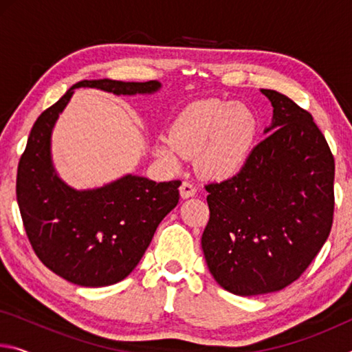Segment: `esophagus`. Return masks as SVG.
<instances>
[{"label": "esophagus", "mask_w": 352, "mask_h": 352, "mask_svg": "<svg viewBox=\"0 0 352 352\" xmlns=\"http://www.w3.org/2000/svg\"><path fill=\"white\" fill-rule=\"evenodd\" d=\"M195 192H197V189H195L190 183L183 182V183L180 184V195H182V199L194 197Z\"/></svg>", "instance_id": "1"}]
</instances>
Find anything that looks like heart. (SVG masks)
<instances>
[{"mask_svg": "<svg viewBox=\"0 0 352 352\" xmlns=\"http://www.w3.org/2000/svg\"><path fill=\"white\" fill-rule=\"evenodd\" d=\"M259 135V118L245 104L205 99L188 105L160 138L157 155L169 168L195 157V168L211 180H226L247 164Z\"/></svg>", "mask_w": 352, "mask_h": 352, "instance_id": "obj_1", "label": "heart"}]
</instances>
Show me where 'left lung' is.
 <instances>
[{"label": "left lung", "mask_w": 352, "mask_h": 352, "mask_svg": "<svg viewBox=\"0 0 352 352\" xmlns=\"http://www.w3.org/2000/svg\"><path fill=\"white\" fill-rule=\"evenodd\" d=\"M273 118L239 174L206 186L201 236L220 287L241 296L278 292L301 276L331 233L336 164L311 113L261 90Z\"/></svg>", "instance_id": "1"}]
</instances>
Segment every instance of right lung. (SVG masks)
<instances>
[{"label":"right lung","instance_id":"1","mask_svg":"<svg viewBox=\"0 0 352 352\" xmlns=\"http://www.w3.org/2000/svg\"><path fill=\"white\" fill-rule=\"evenodd\" d=\"M76 88L135 96L157 93L162 83L77 82L38 116L19 163L16 201L35 254L69 283L104 287L122 281L140 264L157 226L177 206L182 182L127 174L93 189L65 183L52 163L51 136Z\"/></svg>","mask_w":352,"mask_h":352}]
</instances>
